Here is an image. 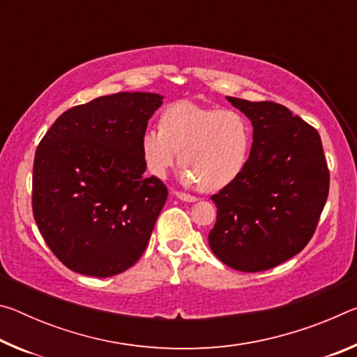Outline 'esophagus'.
<instances>
[{"instance_id":"obj_1","label":"esophagus","mask_w":357,"mask_h":357,"mask_svg":"<svg viewBox=\"0 0 357 357\" xmlns=\"http://www.w3.org/2000/svg\"><path fill=\"white\" fill-rule=\"evenodd\" d=\"M174 195H176V198H179L181 202H189V203L197 202V197L189 195V193H185V192H174Z\"/></svg>"}]
</instances>
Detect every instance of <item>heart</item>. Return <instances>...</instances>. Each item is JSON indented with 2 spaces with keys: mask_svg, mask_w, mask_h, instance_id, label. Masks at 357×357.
Wrapping results in <instances>:
<instances>
[{
  "mask_svg": "<svg viewBox=\"0 0 357 357\" xmlns=\"http://www.w3.org/2000/svg\"><path fill=\"white\" fill-rule=\"evenodd\" d=\"M250 143L252 128L244 114L183 100L165 108L160 129L143 132L142 155L154 176H167L179 160L185 183L214 192L241 176Z\"/></svg>",
  "mask_w": 357,
  "mask_h": 357,
  "instance_id": "heart-1",
  "label": "heart"
}]
</instances>
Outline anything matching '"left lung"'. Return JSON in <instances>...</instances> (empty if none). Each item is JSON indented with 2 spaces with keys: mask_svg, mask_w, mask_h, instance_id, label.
<instances>
[{
  "mask_svg": "<svg viewBox=\"0 0 357 357\" xmlns=\"http://www.w3.org/2000/svg\"><path fill=\"white\" fill-rule=\"evenodd\" d=\"M253 126L241 176L211 197L209 247L229 268L259 273L309 244L328 200L329 170L315 128L275 102L229 98Z\"/></svg>",
  "mask_w": 357,
  "mask_h": 357,
  "instance_id": "8db88e82",
  "label": "left lung"
}]
</instances>
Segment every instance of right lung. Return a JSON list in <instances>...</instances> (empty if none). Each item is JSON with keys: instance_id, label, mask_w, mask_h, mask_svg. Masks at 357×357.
Instances as JSON below:
<instances>
[{"instance_id": "add662e5", "label": "right lung", "mask_w": 357, "mask_h": 357, "mask_svg": "<svg viewBox=\"0 0 357 357\" xmlns=\"http://www.w3.org/2000/svg\"><path fill=\"white\" fill-rule=\"evenodd\" d=\"M162 99L154 93L102 96L64 112L40 140L34 220L74 273L116 275L146 249L168 190L143 174L142 135Z\"/></svg>"}]
</instances>
